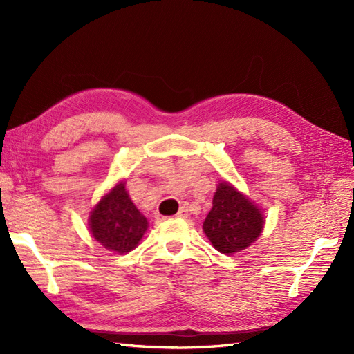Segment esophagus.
Segmentation results:
<instances>
[{"label":"esophagus","mask_w":354,"mask_h":354,"mask_svg":"<svg viewBox=\"0 0 354 354\" xmlns=\"http://www.w3.org/2000/svg\"><path fill=\"white\" fill-rule=\"evenodd\" d=\"M187 216H189V209H187L185 207L179 209L178 214H176V217H179V219H184V217H187Z\"/></svg>","instance_id":"esophagus-1"}]
</instances>
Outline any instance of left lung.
<instances>
[{
    "label": "left lung",
    "mask_w": 354,
    "mask_h": 354,
    "mask_svg": "<svg viewBox=\"0 0 354 354\" xmlns=\"http://www.w3.org/2000/svg\"><path fill=\"white\" fill-rule=\"evenodd\" d=\"M265 219L257 205L227 181L217 185L213 208L204 221V232L222 254H234L254 243Z\"/></svg>",
    "instance_id": "obj_1"
}]
</instances>
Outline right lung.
<instances>
[{"instance_id": "1", "label": "right lung", "mask_w": 354, "mask_h": 354, "mask_svg": "<svg viewBox=\"0 0 354 354\" xmlns=\"http://www.w3.org/2000/svg\"><path fill=\"white\" fill-rule=\"evenodd\" d=\"M149 222L133 205L124 183L117 184L100 199L89 216V231L109 251L126 254L137 248Z\"/></svg>"}]
</instances>
